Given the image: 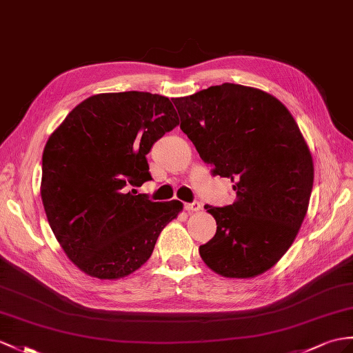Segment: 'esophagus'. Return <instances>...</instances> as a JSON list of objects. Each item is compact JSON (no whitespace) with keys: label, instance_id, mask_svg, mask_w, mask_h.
Instances as JSON below:
<instances>
[{"label":"esophagus","instance_id":"1","mask_svg":"<svg viewBox=\"0 0 353 353\" xmlns=\"http://www.w3.org/2000/svg\"><path fill=\"white\" fill-rule=\"evenodd\" d=\"M184 208H185L187 212H197V211L201 210V202L194 201V202H192V203H185Z\"/></svg>","mask_w":353,"mask_h":353}]
</instances>
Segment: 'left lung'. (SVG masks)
<instances>
[{
	"label": "left lung",
	"instance_id": "obj_1",
	"mask_svg": "<svg viewBox=\"0 0 353 353\" xmlns=\"http://www.w3.org/2000/svg\"><path fill=\"white\" fill-rule=\"evenodd\" d=\"M172 101L201 159L236 193L232 205H205L217 232L199 247L202 261L228 279L259 276L289 250L307 214L314 168L303 133L280 100L244 85Z\"/></svg>",
	"mask_w": 353,
	"mask_h": 353
}]
</instances>
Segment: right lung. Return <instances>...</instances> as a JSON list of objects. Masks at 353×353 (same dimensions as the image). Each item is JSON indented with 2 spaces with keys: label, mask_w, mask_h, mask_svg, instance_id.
Returning <instances> with one entry per match:
<instances>
[{
  "label": "right lung",
  "mask_w": 353,
  "mask_h": 353,
  "mask_svg": "<svg viewBox=\"0 0 353 353\" xmlns=\"http://www.w3.org/2000/svg\"><path fill=\"white\" fill-rule=\"evenodd\" d=\"M179 124L159 94L91 96L49 136L40 194L59 245L90 277L117 280L150 259L160 232L183 210L152 202L134 188L150 181L147 154Z\"/></svg>",
  "instance_id": "add662e5"
}]
</instances>
